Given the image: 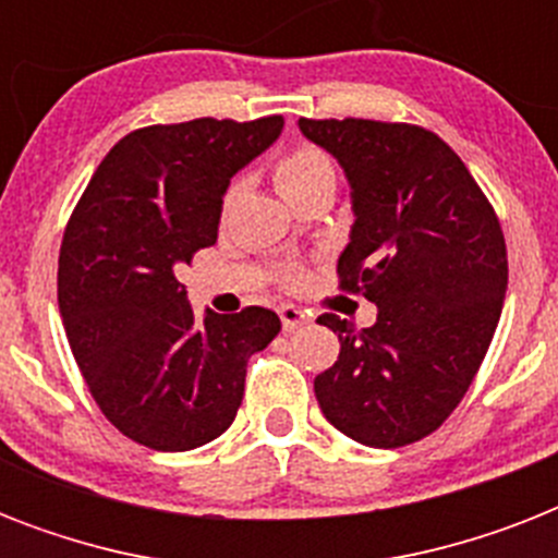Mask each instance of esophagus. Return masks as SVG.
I'll return each instance as SVG.
<instances>
[{
  "label": "esophagus",
  "instance_id": "1",
  "mask_svg": "<svg viewBox=\"0 0 558 558\" xmlns=\"http://www.w3.org/2000/svg\"><path fill=\"white\" fill-rule=\"evenodd\" d=\"M278 315H280V322H283V330L287 332H292V330H298V327H306V324H310V313H304V310L295 304H283L278 310Z\"/></svg>",
  "mask_w": 558,
  "mask_h": 558
}]
</instances>
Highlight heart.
<instances>
[{
  "label": "heart",
  "mask_w": 558,
  "mask_h": 558,
  "mask_svg": "<svg viewBox=\"0 0 558 558\" xmlns=\"http://www.w3.org/2000/svg\"><path fill=\"white\" fill-rule=\"evenodd\" d=\"M324 179H332V161L330 156L313 144H301L295 150H289L283 159L278 161V168H275V182H278V191L283 196H292V193L304 191V187L315 185V182H324ZM243 185L234 182V185L228 187L226 193V205L240 196ZM292 280H298V275H292Z\"/></svg>",
  "instance_id": "obj_1"
}]
</instances>
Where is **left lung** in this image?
I'll use <instances>...</instances> for the list:
<instances>
[{
    "mask_svg": "<svg viewBox=\"0 0 558 558\" xmlns=\"http://www.w3.org/2000/svg\"><path fill=\"white\" fill-rule=\"evenodd\" d=\"M339 161L353 226L341 289L376 304L356 330L339 315V362L315 376L324 416L350 440L399 449L458 408L484 362L507 295V245L466 165L423 126L365 118L298 121Z\"/></svg>",
    "mask_w": 558,
    "mask_h": 558,
    "instance_id": "left-lung-1",
    "label": "left lung"
}]
</instances>
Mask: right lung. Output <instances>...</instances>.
Here are the masks:
<instances>
[{
  "instance_id": "add662e5",
  "label": "right lung",
  "mask_w": 558,
  "mask_h": 558,
  "mask_svg": "<svg viewBox=\"0 0 558 558\" xmlns=\"http://www.w3.org/2000/svg\"><path fill=\"white\" fill-rule=\"evenodd\" d=\"M283 118L144 126L83 191L60 245L57 304L69 348L109 423L156 451L205 446L234 423L248 356L280 332L263 306L196 322L177 271L217 243L236 170Z\"/></svg>"
}]
</instances>
